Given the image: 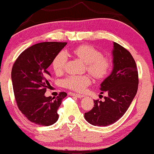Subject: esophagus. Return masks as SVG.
I'll return each instance as SVG.
<instances>
[{"label": "esophagus", "instance_id": "34e87169", "mask_svg": "<svg viewBox=\"0 0 154 154\" xmlns=\"http://www.w3.org/2000/svg\"><path fill=\"white\" fill-rule=\"evenodd\" d=\"M69 95H72V96L77 97V98H83V97H84V95H83L77 94V93H69Z\"/></svg>", "mask_w": 154, "mask_h": 154}]
</instances>
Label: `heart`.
Here are the masks:
<instances>
[{
  "label": "heart",
  "instance_id": "heart-1",
  "mask_svg": "<svg viewBox=\"0 0 154 154\" xmlns=\"http://www.w3.org/2000/svg\"><path fill=\"white\" fill-rule=\"evenodd\" d=\"M71 54L82 62L86 63L88 72L95 78H103L109 73L111 63L107 57L89 45H80L72 49ZM66 56L61 52L53 61V68L56 73H61L64 69ZM91 79L88 75H72L63 79V84L69 89L82 92L91 84Z\"/></svg>",
  "mask_w": 154,
  "mask_h": 154
}]
</instances>
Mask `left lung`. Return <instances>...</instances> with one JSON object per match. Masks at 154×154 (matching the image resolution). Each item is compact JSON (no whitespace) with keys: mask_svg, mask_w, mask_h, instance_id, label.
I'll use <instances>...</instances> for the list:
<instances>
[{"mask_svg":"<svg viewBox=\"0 0 154 154\" xmlns=\"http://www.w3.org/2000/svg\"><path fill=\"white\" fill-rule=\"evenodd\" d=\"M113 69L100 83L101 94L107 93L104 101L94 100L95 106L85 113V119L92 125L106 127L116 122L128 109L135 98L138 86V73L131 54L114 42Z\"/></svg>","mask_w":154,"mask_h":154,"instance_id":"obj_1","label":"left lung"}]
</instances>
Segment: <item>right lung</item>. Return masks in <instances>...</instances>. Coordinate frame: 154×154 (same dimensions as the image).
Segmentation results:
<instances>
[{
    "label": "right lung",
    "mask_w": 154,
    "mask_h": 154,
    "mask_svg": "<svg viewBox=\"0 0 154 154\" xmlns=\"http://www.w3.org/2000/svg\"><path fill=\"white\" fill-rule=\"evenodd\" d=\"M66 43L44 42L26 48L19 56L11 70L15 99L19 110L32 122L43 126L56 123L57 110L67 94L46 97L51 74L48 68Z\"/></svg>",
    "instance_id": "right-lung-1"
}]
</instances>
